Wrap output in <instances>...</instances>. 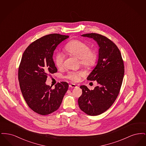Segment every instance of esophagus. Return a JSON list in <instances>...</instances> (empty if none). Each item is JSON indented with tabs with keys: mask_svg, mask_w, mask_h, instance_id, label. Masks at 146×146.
<instances>
[{
	"mask_svg": "<svg viewBox=\"0 0 146 146\" xmlns=\"http://www.w3.org/2000/svg\"><path fill=\"white\" fill-rule=\"evenodd\" d=\"M69 86L70 88H76V85L74 84H70L69 85Z\"/></svg>",
	"mask_w": 146,
	"mask_h": 146,
	"instance_id": "34e87169",
	"label": "esophagus"
}]
</instances>
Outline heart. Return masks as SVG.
Segmentation results:
<instances>
[{
  "label": "heart",
  "instance_id": "obj_1",
  "mask_svg": "<svg viewBox=\"0 0 146 146\" xmlns=\"http://www.w3.org/2000/svg\"><path fill=\"white\" fill-rule=\"evenodd\" d=\"M64 50L68 55L74 56L79 58L80 64L87 69H90L96 64L97 60V53L94 49H90V45L80 40H73L68 42L64 46ZM64 55L61 52H57L55 56V62L58 68L63 66ZM83 71H70L66 78L73 82H79L80 78L83 77Z\"/></svg>",
  "mask_w": 146,
  "mask_h": 146
}]
</instances>
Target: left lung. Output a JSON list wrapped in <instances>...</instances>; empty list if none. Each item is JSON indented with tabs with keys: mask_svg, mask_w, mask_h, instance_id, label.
I'll list each match as a JSON object with an SVG mask.
<instances>
[{
	"mask_svg": "<svg viewBox=\"0 0 146 146\" xmlns=\"http://www.w3.org/2000/svg\"><path fill=\"white\" fill-rule=\"evenodd\" d=\"M93 38L100 47L97 65L87 78L96 80L97 86L90 90L82 85L78 99L80 110L88 115H100L108 110L119 94L124 75V64L117 46L106 36L95 33L82 35Z\"/></svg>",
	"mask_w": 146,
	"mask_h": 146,
	"instance_id": "obj_1",
	"label": "left lung"
}]
</instances>
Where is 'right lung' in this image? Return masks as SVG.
Returning a JSON list of instances; mask_svg holds the SVG:
<instances>
[{
  "label": "right lung",
  "mask_w": 146,
  "mask_h": 146,
  "mask_svg": "<svg viewBox=\"0 0 146 146\" xmlns=\"http://www.w3.org/2000/svg\"><path fill=\"white\" fill-rule=\"evenodd\" d=\"M68 35L50 34L32 42L24 51L19 67L18 78L21 92L28 107L42 115L57 110L68 88V84L57 83L55 88L45 82L57 69L53 54L57 45Z\"/></svg>",
  "instance_id": "right-lung-1"
}]
</instances>
